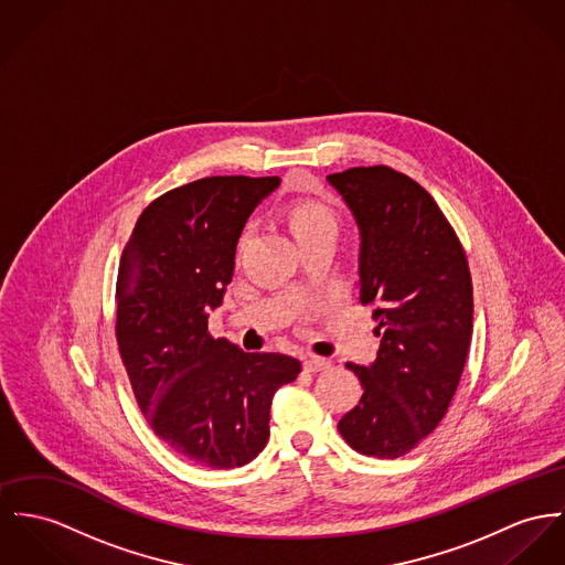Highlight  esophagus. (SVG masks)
<instances>
[{
    "label": "esophagus",
    "mask_w": 565,
    "mask_h": 565,
    "mask_svg": "<svg viewBox=\"0 0 565 565\" xmlns=\"http://www.w3.org/2000/svg\"><path fill=\"white\" fill-rule=\"evenodd\" d=\"M303 367L307 372H322L327 367H331V361L329 359H322V356H305Z\"/></svg>",
    "instance_id": "obj_1"
}]
</instances>
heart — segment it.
Masks as SVG:
<instances>
[{
	"mask_svg": "<svg viewBox=\"0 0 565 565\" xmlns=\"http://www.w3.org/2000/svg\"><path fill=\"white\" fill-rule=\"evenodd\" d=\"M286 221L297 241L316 236V234H333L338 230V218L329 206L316 200H297L286 209Z\"/></svg>",
	"mask_w": 565,
	"mask_h": 565,
	"instance_id": "b5f03b06",
	"label": "heart"
}]
</instances>
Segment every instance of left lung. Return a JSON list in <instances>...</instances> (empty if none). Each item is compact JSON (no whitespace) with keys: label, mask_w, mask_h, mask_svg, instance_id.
Returning <instances> with one entry per match:
<instances>
[{"label":"left lung","mask_w":565,"mask_h":565,"mask_svg":"<svg viewBox=\"0 0 565 565\" xmlns=\"http://www.w3.org/2000/svg\"><path fill=\"white\" fill-rule=\"evenodd\" d=\"M359 225L361 303L374 305V363H347L363 387L340 419L348 445L399 458L445 417L473 333V284L465 249L413 178L387 166L327 175Z\"/></svg>","instance_id":"left-lung-1"}]
</instances>
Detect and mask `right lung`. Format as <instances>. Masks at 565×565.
Segmentation results:
<instances>
[{
  "label": "right lung",
  "mask_w": 565,
  "mask_h": 565,
  "mask_svg": "<svg viewBox=\"0 0 565 565\" xmlns=\"http://www.w3.org/2000/svg\"><path fill=\"white\" fill-rule=\"evenodd\" d=\"M277 186V175H211L172 189L139 215L122 252L116 340L130 387L154 435L200 467L254 460L275 391L301 372L288 354L243 352L209 333L241 232Z\"/></svg>",
  "instance_id": "obj_1"
}]
</instances>
